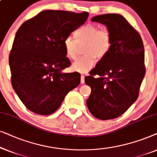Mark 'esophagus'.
I'll return each mask as SVG.
<instances>
[{
    "instance_id": "obj_1",
    "label": "esophagus",
    "mask_w": 157,
    "mask_h": 157,
    "mask_svg": "<svg viewBox=\"0 0 157 157\" xmlns=\"http://www.w3.org/2000/svg\"><path fill=\"white\" fill-rule=\"evenodd\" d=\"M81 83L83 84V83H85V76L83 75H81Z\"/></svg>"
}]
</instances>
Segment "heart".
Wrapping results in <instances>:
<instances>
[{
	"label": "heart",
	"mask_w": 157,
	"mask_h": 157,
	"mask_svg": "<svg viewBox=\"0 0 157 157\" xmlns=\"http://www.w3.org/2000/svg\"><path fill=\"white\" fill-rule=\"evenodd\" d=\"M75 40L70 36L64 40L63 46L66 55L71 59H75L78 54V46L84 45V56L79 58L72 68L79 72H87L95 63L96 58L103 59L107 55L111 47V37L109 32L100 30L97 26L87 24L79 28L74 33Z\"/></svg>",
	"instance_id": "heart-1"
}]
</instances>
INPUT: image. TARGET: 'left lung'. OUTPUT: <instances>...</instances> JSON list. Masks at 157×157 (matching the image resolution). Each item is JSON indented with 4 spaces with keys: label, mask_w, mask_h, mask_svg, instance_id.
Listing matches in <instances>:
<instances>
[{
    "label": "left lung",
    "mask_w": 157,
    "mask_h": 157,
    "mask_svg": "<svg viewBox=\"0 0 157 157\" xmlns=\"http://www.w3.org/2000/svg\"><path fill=\"white\" fill-rule=\"evenodd\" d=\"M107 27L111 47L85 77L91 87L86 104L100 120L118 118L137 100L145 75L144 44L139 33L124 16L108 13L92 18ZM95 75L99 77L95 78Z\"/></svg>",
    "instance_id": "obj_1"
}]
</instances>
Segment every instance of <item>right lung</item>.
I'll return each mask as SVG.
<instances>
[{
	"label": "right lung",
	"instance_id": "obj_1",
	"mask_svg": "<svg viewBox=\"0 0 157 157\" xmlns=\"http://www.w3.org/2000/svg\"><path fill=\"white\" fill-rule=\"evenodd\" d=\"M88 16L87 12L47 10L18 29L9 56L11 82L29 110L44 116L53 113L80 83L79 72H62L71 64L63 42Z\"/></svg>",
	"mask_w": 157,
	"mask_h": 157
}]
</instances>
